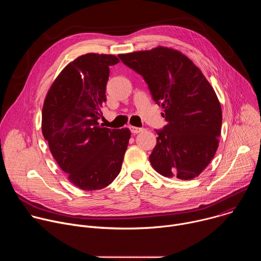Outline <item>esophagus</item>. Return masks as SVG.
Segmentation results:
<instances>
[{
	"instance_id": "esophagus-1",
	"label": "esophagus",
	"mask_w": 261,
	"mask_h": 261,
	"mask_svg": "<svg viewBox=\"0 0 261 261\" xmlns=\"http://www.w3.org/2000/svg\"><path fill=\"white\" fill-rule=\"evenodd\" d=\"M130 130H131V132H132L133 134H137V133L143 131L144 129H143V128H139V127H133V126H131V127H130Z\"/></svg>"
}]
</instances>
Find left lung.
Returning a JSON list of instances; mask_svg holds the SVG:
<instances>
[{
    "label": "left lung",
    "instance_id": "left-lung-1",
    "mask_svg": "<svg viewBox=\"0 0 261 261\" xmlns=\"http://www.w3.org/2000/svg\"><path fill=\"white\" fill-rule=\"evenodd\" d=\"M119 58L140 74L164 109L167 124L156 131L153 168L166 177L198 176L215 156L222 126L220 101L201 70L179 50L165 46Z\"/></svg>",
    "mask_w": 261,
    "mask_h": 261
}]
</instances>
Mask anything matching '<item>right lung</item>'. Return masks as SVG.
Segmentation results:
<instances>
[{"mask_svg":"<svg viewBox=\"0 0 261 261\" xmlns=\"http://www.w3.org/2000/svg\"><path fill=\"white\" fill-rule=\"evenodd\" d=\"M114 55L87 54L54 81L42 108V134L67 178L82 190L105 188L119 175L131 137L127 128L99 125Z\"/></svg>","mask_w":261,"mask_h":261,"instance_id":"1","label":"right lung"}]
</instances>
